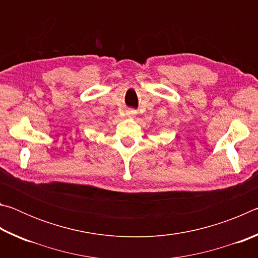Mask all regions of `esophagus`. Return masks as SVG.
<instances>
[{"label": "esophagus", "instance_id": "esophagus-1", "mask_svg": "<svg viewBox=\"0 0 258 258\" xmlns=\"http://www.w3.org/2000/svg\"><path fill=\"white\" fill-rule=\"evenodd\" d=\"M126 113H127L128 117H134L135 115H137V111H135L134 109H128L127 112H126Z\"/></svg>", "mask_w": 258, "mask_h": 258}]
</instances>
